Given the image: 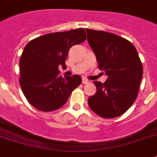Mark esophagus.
<instances>
[{
    "instance_id": "34e87169",
    "label": "esophagus",
    "mask_w": 157,
    "mask_h": 157,
    "mask_svg": "<svg viewBox=\"0 0 157 157\" xmlns=\"http://www.w3.org/2000/svg\"><path fill=\"white\" fill-rule=\"evenodd\" d=\"M82 83H83V84H88V83H90V81H89V80H87L86 78H83V79H82Z\"/></svg>"
}]
</instances>
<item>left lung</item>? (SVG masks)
<instances>
[{
    "instance_id": "obj_1",
    "label": "left lung",
    "mask_w": 157,
    "mask_h": 157,
    "mask_svg": "<svg viewBox=\"0 0 157 157\" xmlns=\"http://www.w3.org/2000/svg\"><path fill=\"white\" fill-rule=\"evenodd\" d=\"M87 40L99 68L108 76L105 83L94 81L96 93L88 99L90 108L102 118L122 115L134 103L143 69L135 47L114 33L86 29Z\"/></svg>"
}]
</instances>
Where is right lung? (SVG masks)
Masks as SVG:
<instances>
[{
	"mask_svg": "<svg viewBox=\"0 0 157 157\" xmlns=\"http://www.w3.org/2000/svg\"><path fill=\"white\" fill-rule=\"evenodd\" d=\"M84 29L48 33L31 40L20 60V84L29 104L44 112L65 105L71 93L81 83L78 75H60L58 67H66L71 47L84 42Z\"/></svg>",
	"mask_w": 157,
	"mask_h": 157,
	"instance_id": "right-lung-1",
	"label": "right lung"
}]
</instances>
